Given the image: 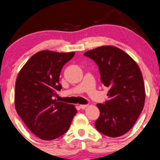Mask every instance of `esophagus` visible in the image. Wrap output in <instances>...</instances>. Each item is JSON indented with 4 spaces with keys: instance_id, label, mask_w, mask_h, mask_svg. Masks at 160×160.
I'll return each instance as SVG.
<instances>
[{
    "instance_id": "34e87169",
    "label": "esophagus",
    "mask_w": 160,
    "mask_h": 160,
    "mask_svg": "<svg viewBox=\"0 0 160 160\" xmlns=\"http://www.w3.org/2000/svg\"><path fill=\"white\" fill-rule=\"evenodd\" d=\"M88 104H80V105L79 106V107H80L81 109H85L87 107H88Z\"/></svg>"
}]
</instances>
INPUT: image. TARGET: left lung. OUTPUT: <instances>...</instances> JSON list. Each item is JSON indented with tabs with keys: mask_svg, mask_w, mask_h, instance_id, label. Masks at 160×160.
Instances as JSON below:
<instances>
[{
	"mask_svg": "<svg viewBox=\"0 0 160 160\" xmlns=\"http://www.w3.org/2000/svg\"><path fill=\"white\" fill-rule=\"evenodd\" d=\"M83 55L98 64L101 82L109 88L108 101L97 104L101 114L95 128L107 136H122L135 125L144 107L141 70L129 55L115 46H100Z\"/></svg>",
	"mask_w": 160,
	"mask_h": 160,
	"instance_id": "left-lung-1",
	"label": "left lung"
}]
</instances>
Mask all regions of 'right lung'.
I'll return each instance as SVG.
<instances>
[{"label": "right lung", "mask_w": 160, "mask_h": 160, "mask_svg": "<svg viewBox=\"0 0 160 160\" xmlns=\"http://www.w3.org/2000/svg\"><path fill=\"white\" fill-rule=\"evenodd\" d=\"M75 52L42 50L23 66L15 82L14 105L31 132L42 140H53L67 132L77 109L53 99L60 90L62 67Z\"/></svg>", "instance_id": "obj_1"}]
</instances>
